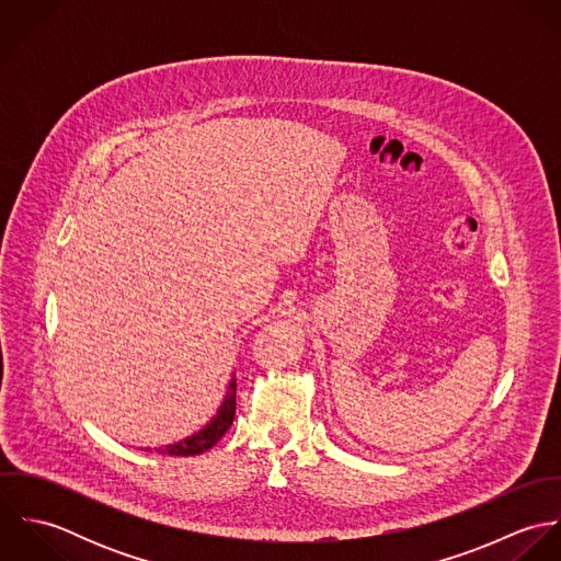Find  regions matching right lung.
Returning a JSON list of instances; mask_svg holds the SVG:
<instances>
[{"label": "right lung", "mask_w": 561, "mask_h": 561, "mask_svg": "<svg viewBox=\"0 0 561 561\" xmlns=\"http://www.w3.org/2000/svg\"><path fill=\"white\" fill-rule=\"evenodd\" d=\"M236 391H238V385L231 382L229 393H227V398H225L222 408L218 410L216 419H214L205 430H201L198 434H194V436H190V438H185V440H181V443H174V445L165 447L168 456H198V454L211 449V447L225 436V432H227V430L231 427V423H233V416H236Z\"/></svg>", "instance_id": "right-lung-1"}]
</instances>
